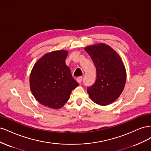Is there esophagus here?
<instances>
[{
	"label": "esophagus",
	"mask_w": 151,
	"mask_h": 151,
	"mask_svg": "<svg viewBox=\"0 0 151 151\" xmlns=\"http://www.w3.org/2000/svg\"><path fill=\"white\" fill-rule=\"evenodd\" d=\"M76 81H77V82H78L79 83H81V82H82V81H83V77L80 76V77H77V78H76Z\"/></svg>",
	"instance_id": "obj_1"
}]
</instances>
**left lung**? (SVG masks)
<instances>
[{"label": "left lung", "mask_w": 151, "mask_h": 151, "mask_svg": "<svg viewBox=\"0 0 151 151\" xmlns=\"http://www.w3.org/2000/svg\"><path fill=\"white\" fill-rule=\"evenodd\" d=\"M96 68L95 83L87 91L93 101L105 106L120 96L126 82V70L118 53L107 45L100 43L85 48Z\"/></svg>", "instance_id": "1"}]
</instances>
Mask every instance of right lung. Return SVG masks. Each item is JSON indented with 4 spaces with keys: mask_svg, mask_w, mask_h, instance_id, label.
Wrapping results in <instances>:
<instances>
[{
    "mask_svg": "<svg viewBox=\"0 0 151 151\" xmlns=\"http://www.w3.org/2000/svg\"><path fill=\"white\" fill-rule=\"evenodd\" d=\"M67 53L65 50L47 53L31 70V91L36 100L45 106L60 108L69 99L72 91L79 86L65 64Z\"/></svg>",
    "mask_w": 151,
    "mask_h": 151,
    "instance_id": "add662e5",
    "label": "right lung"
}]
</instances>
